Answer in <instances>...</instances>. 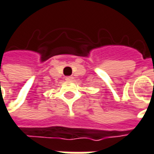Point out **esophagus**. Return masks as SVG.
Wrapping results in <instances>:
<instances>
[{
    "label": "esophagus",
    "mask_w": 154,
    "mask_h": 154,
    "mask_svg": "<svg viewBox=\"0 0 154 154\" xmlns=\"http://www.w3.org/2000/svg\"><path fill=\"white\" fill-rule=\"evenodd\" d=\"M66 81H72L73 80V77H65Z\"/></svg>",
    "instance_id": "obj_1"
}]
</instances>
